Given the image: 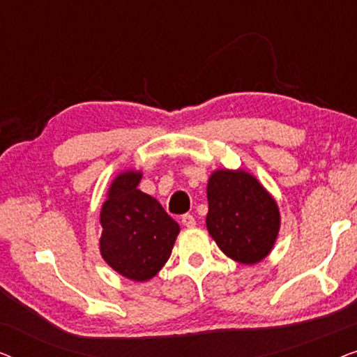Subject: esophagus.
<instances>
[{
	"label": "esophagus",
	"mask_w": 357,
	"mask_h": 357,
	"mask_svg": "<svg viewBox=\"0 0 357 357\" xmlns=\"http://www.w3.org/2000/svg\"><path fill=\"white\" fill-rule=\"evenodd\" d=\"M182 224L185 227H195L197 226V221H195V218L192 216V214H183Z\"/></svg>",
	"instance_id": "obj_1"
}]
</instances>
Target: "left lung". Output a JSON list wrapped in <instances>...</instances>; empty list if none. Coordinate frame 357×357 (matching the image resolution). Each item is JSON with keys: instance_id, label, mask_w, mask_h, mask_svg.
<instances>
[{"instance_id": "1", "label": "left lung", "mask_w": 357, "mask_h": 357, "mask_svg": "<svg viewBox=\"0 0 357 357\" xmlns=\"http://www.w3.org/2000/svg\"><path fill=\"white\" fill-rule=\"evenodd\" d=\"M206 227L229 258L261 261L275 245L281 218L275 198L245 170H214L208 180Z\"/></svg>"}]
</instances>
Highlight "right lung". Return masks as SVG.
Wrapping results in <instances>:
<instances>
[{"label": "right lung", "instance_id": "obj_1", "mask_svg": "<svg viewBox=\"0 0 357 357\" xmlns=\"http://www.w3.org/2000/svg\"><path fill=\"white\" fill-rule=\"evenodd\" d=\"M143 174L126 170L114 178L100 211V255L131 281H149L172 253L178 224L158 199L138 190Z\"/></svg>", "mask_w": 357, "mask_h": 357}]
</instances>
